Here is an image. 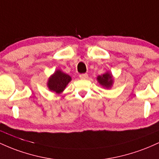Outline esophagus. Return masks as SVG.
Here are the masks:
<instances>
[{
	"label": "esophagus",
	"instance_id": "obj_1",
	"mask_svg": "<svg viewBox=\"0 0 159 159\" xmlns=\"http://www.w3.org/2000/svg\"><path fill=\"white\" fill-rule=\"evenodd\" d=\"M88 77H89V76L87 74H83L80 75V78L82 80H86Z\"/></svg>",
	"mask_w": 159,
	"mask_h": 159
}]
</instances>
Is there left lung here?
Wrapping results in <instances>:
<instances>
[{"label":"left lung","instance_id":"obj_1","mask_svg":"<svg viewBox=\"0 0 159 159\" xmlns=\"http://www.w3.org/2000/svg\"><path fill=\"white\" fill-rule=\"evenodd\" d=\"M98 82L101 85L103 88L110 89L111 88L112 85L113 83V79L112 74H110L109 72L105 73L101 76H98L97 77Z\"/></svg>","mask_w":159,"mask_h":159}]
</instances>
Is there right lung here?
Instances as JSON below:
<instances>
[{
    "label": "right lung",
    "instance_id": "add662e5",
    "mask_svg": "<svg viewBox=\"0 0 159 159\" xmlns=\"http://www.w3.org/2000/svg\"><path fill=\"white\" fill-rule=\"evenodd\" d=\"M71 81V77L60 70H56L49 78L47 86L50 91L60 94L65 90L67 85Z\"/></svg>",
    "mask_w": 159,
    "mask_h": 159
}]
</instances>
